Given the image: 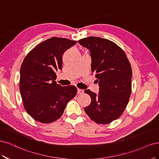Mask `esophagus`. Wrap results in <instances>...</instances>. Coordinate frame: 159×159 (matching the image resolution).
<instances>
[{
  "instance_id": "1",
  "label": "esophagus",
  "mask_w": 159,
  "mask_h": 159,
  "mask_svg": "<svg viewBox=\"0 0 159 159\" xmlns=\"http://www.w3.org/2000/svg\"><path fill=\"white\" fill-rule=\"evenodd\" d=\"M83 93H84V90H83L80 89H77V93H78L79 94H83Z\"/></svg>"
}]
</instances>
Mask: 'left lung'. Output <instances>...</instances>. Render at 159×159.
Returning a JSON list of instances; mask_svg holds the SVG:
<instances>
[{"label": "left lung", "instance_id": "obj_1", "mask_svg": "<svg viewBox=\"0 0 159 159\" xmlns=\"http://www.w3.org/2000/svg\"><path fill=\"white\" fill-rule=\"evenodd\" d=\"M79 43L89 49L91 70L99 85L97 94L84 90L91 98L84 111L97 123L108 124L119 119L129 102L132 88L130 64L123 50L109 40L89 37Z\"/></svg>", "mask_w": 159, "mask_h": 159}]
</instances>
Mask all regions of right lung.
<instances>
[{
  "instance_id": "1",
  "label": "right lung",
  "mask_w": 159,
  "mask_h": 159,
  "mask_svg": "<svg viewBox=\"0 0 159 159\" xmlns=\"http://www.w3.org/2000/svg\"><path fill=\"white\" fill-rule=\"evenodd\" d=\"M76 41L52 37L27 54L20 70V92L26 112L42 123H51L62 115L66 104L76 94L73 85L56 83V71L62 69V57Z\"/></svg>"
}]
</instances>
